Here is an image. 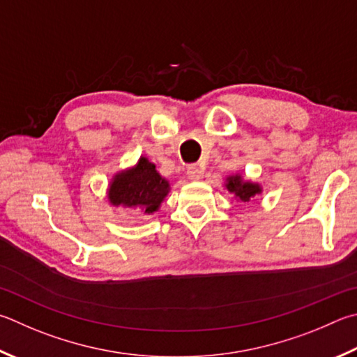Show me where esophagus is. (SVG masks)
I'll use <instances>...</instances> for the list:
<instances>
[{
    "instance_id": "obj_1",
    "label": "esophagus",
    "mask_w": 357,
    "mask_h": 357,
    "mask_svg": "<svg viewBox=\"0 0 357 357\" xmlns=\"http://www.w3.org/2000/svg\"><path fill=\"white\" fill-rule=\"evenodd\" d=\"M201 176H203V170H201L199 165H189L187 167V178H189L190 181H198L201 179Z\"/></svg>"
}]
</instances>
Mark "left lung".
Segmentation results:
<instances>
[{
  "label": "left lung",
  "instance_id": "left-lung-1",
  "mask_svg": "<svg viewBox=\"0 0 357 357\" xmlns=\"http://www.w3.org/2000/svg\"><path fill=\"white\" fill-rule=\"evenodd\" d=\"M225 187L228 189L229 193L234 195V198L237 201H242V203H248L256 195H261L262 193V187L261 184L257 183H252V181L248 179H243L242 174H229L228 178H226V183Z\"/></svg>",
  "mask_w": 357,
  "mask_h": 357
}]
</instances>
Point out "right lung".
<instances>
[{
    "mask_svg": "<svg viewBox=\"0 0 357 357\" xmlns=\"http://www.w3.org/2000/svg\"><path fill=\"white\" fill-rule=\"evenodd\" d=\"M168 192L170 183L160 176L153 162L142 156L134 167L119 172L112 178L107 199L115 207H128L150 215L159 211Z\"/></svg>",
    "mask_w": 357,
    "mask_h": 357,
    "instance_id": "1",
    "label": "right lung"
}]
</instances>
